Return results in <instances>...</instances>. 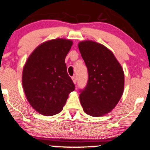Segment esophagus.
Here are the masks:
<instances>
[{
	"label": "esophagus",
	"mask_w": 150,
	"mask_h": 150,
	"mask_svg": "<svg viewBox=\"0 0 150 150\" xmlns=\"http://www.w3.org/2000/svg\"><path fill=\"white\" fill-rule=\"evenodd\" d=\"M72 80H73L74 84H76V83H77V77H76V76H73V77H72Z\"/></svg>",
	"instance_id": "esophagus-1"
}]
</instances>
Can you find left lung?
<instances>
[{"label":"left lung","instance_id":"1","mask_svg":"<svg viewBox=\"0 0 150 150\" xmlns=\"http://www.w3.org/2000/svg\"><path fill=\"white\" fill-rule=\"evenodd\" d=\"M78 48L88 73L87 85L79 94L83 110L94 117L115 108L124 91V71L113 53L99 43L80 41Z\"/></svg>","mask_w":150,"mask_h":150}]
</instances>
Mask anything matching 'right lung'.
I'll list each match as a JSON object with an SVG mask.
<instances>
[{
	"label": "right lung",
	"instance_id": "add662e5",
	"mask_svg": "<svg viewBox=\"0 0 150 150\" xmlns=\"http://www.w3.org/2000/svg\"><path fill=\"white\" fill-rule=\"evenodd\" d=\"M72 45L71 40L60 38L45 41L33 50L23 66L25 95L31 107L43 115L61 112L75 90L65 64Z\"/></svg>",
	"mask_w": 150,
	"mask_h": 150
}]
</instances>
